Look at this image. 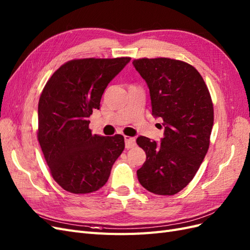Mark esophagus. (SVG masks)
<instances>
[{"label": "esophagus", "instance_id": "1", "mask_svg": "<svg viewBox=\"0 0 250 250\" xmlns=\"http://www.w3.org/2000/svg\"><path fill=\"white\" fill-rule=\"evenodd\" d=\"M125 140V147L127 149L132 148L135 146V139L134 138H130V137H124Z\"/></svg>", "mask_w": 250, "mask_h": 250}]
</instances>
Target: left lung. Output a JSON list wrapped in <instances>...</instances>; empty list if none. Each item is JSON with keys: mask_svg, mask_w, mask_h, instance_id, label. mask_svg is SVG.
Masks as SVG:
<instances>
[{"mask_svg": "<svg viewBox=\"0 0 250 250\" xmlns=\"http://www.w3.org/2000/svg\"><path fill=\"white\" fill-rule=\"evenodd\" d=\"M149 87L152 116L162 119L161 143L137 139L146 162L140 184L156 195H174L194 178L209 146L214 108L208 89L194 66L170 58L133 60Z\"/></svg>", "mask_w": 250, "mask_h": 250, "instance_id": "left-lung-1", "label": "left lung"}]
</instances>
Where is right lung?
Listing matches in <instances>:
<instances>
[{"instance_id": "add662e5", "label": "right lung", "mask_w": 250, "mask_h": 250, "mask_svg": "<svg viewBox=\"0 0 250 250\" xmlns=\"http://www.w3.org/2000/svg\"><path fill=\"white\" fill-rule=\"evenodd\" d=\"M129 62V57L72 60L52 75L42 90L37 138L53 178L67 192L99 190L123 152V135L93 134L88 118L100 108L108 83Z\"/></svg>"}]
</instances>
